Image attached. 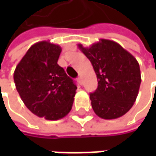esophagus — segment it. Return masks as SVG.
<instances>
[{"mask_svg": "<svg viewBox=\"0 0 156 156\" xmlns=\"http://www.w3.org/2000/svg\"><path fill=\"white\" fill-rule=\"evenodd\" d=\"M78 81L80 83V84H82V81H83V78H82V76L80 75L79 77L78 78Z\"/></svg>", "mask_w": 156, "mask_h": 156, "instance_id": "esophagus-1", "label": "esophagus"}]
</instances>
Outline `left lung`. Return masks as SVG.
<instances>
[{
	"label": "left lung",
	"mask_w": 156,
	"mask_h": 156,
	"mask_svg": "<svg viewBox=\"0 0 156 156\" xmlns=\"http://www.w3.org/2000/svg\"><path fill=\"white\" fill-rule=\"evenodd\" d=\"M90 60L98 86L90 93L91 106L103 119H115L126 114L138 95L141 72L136 58L117 42L101 39L89 48L78 45Z\"/></svg>",
	"instance_id": "1"
}]
</instances>
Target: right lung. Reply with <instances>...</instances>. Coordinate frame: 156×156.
<instances>
[{
	"label": "right lung",
	"instance_id": "right-lung-1",
	"mask_svg": "<svg viewBox=\"0 0 156 156\" xmlns=\"http://www.w3.org/2000/svg\"><path fill=\"white\" fill-rule=\"evenodd\" d=\"M61 48L40 41L28 49L17 65L16 89L31 113L47 120H58L72 108L77 86L58 64Z\"/></svg>",
	"mask_w": 156,
	"mask_h": 156
}]
</instances>
